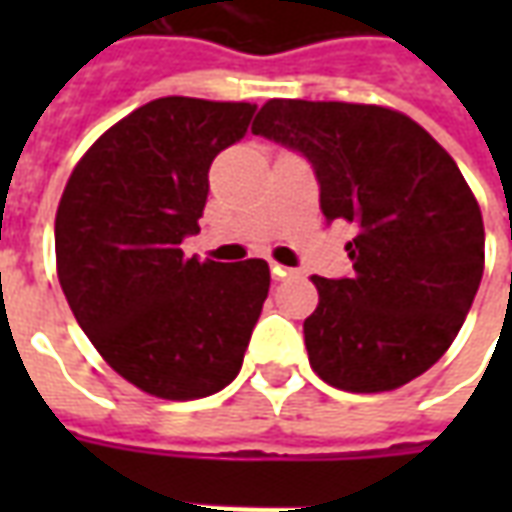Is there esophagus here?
<instances>
[{"label": "esophagus", "instance_id": "1", "mask_svg": "<svg viewBox=\"0 0 512 512\" xmlns=\"http://www.w3.org/2000/svg\"><path fill=\"white\" fill-rule=\"evenodd\" d=\"M271 274H274V279H285L293 274V268L288 266H279V263H271Z\"/></svg>", "mask_w": 512, "mask_h": 512}]
</instances>
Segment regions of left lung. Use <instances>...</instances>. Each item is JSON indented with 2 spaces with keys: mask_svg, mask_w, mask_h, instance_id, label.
<instances>
[{
  "mask_svg": "<svg viewBox=\"0 0 512 512\" xmlns=\"http://www.w3.org/2000/svg\"><path fill=\"white\" fill-rule=\"evenodd\" d=\"M252 134L296 150L321 186L326 222L356 224L351 277H312L310 365L345 392L422 376L461 332L480 288V205L452 156L411 117L340 101H268Z\"/></svg>",
  "mask_w": 512,
  "mask_h": 512,
  "instance_id": "obj_1",
  "label": "left lung"
}]
</instances>
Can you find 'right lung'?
<instances>
[{"label":"right lung","mask_w":512,"mask_h":512,"mask_svg":"<svg viewBox=\"0 0 512 512\" xmlns=\"http://www.w3.org/2000/svg\"><path fill=\"white\" fill-rule=\"evenodd\" d=\"M255 104L158 98L95 142L62 191L57 277L98 354L142 392L208 397L244 365L271 274L266 260L200 263L208 169L244 139Z\"/></svg>","instance_id":"right-lung-1"}]
</instances>
